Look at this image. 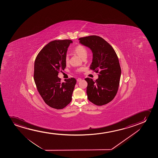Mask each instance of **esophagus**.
I'll return each mask as SVG.
<instances>
[{"label":"esophagus","instance_id":"esophagus-1","mask_svg":"<svg viewBox=\"0 0 158 158\" xmlns=\"http://www.w3.org/2000/svg\"><path fill=\"white\" fill-rule=\"evenodd\" d=\"M77 81L78 82H80V81H81V78H78V79H77Z\"/></svg>","mask_w":158,"mask_h":158}]
</instances>
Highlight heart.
Listing matches in <instances>:
<instances>
[{"mask_svg": "<svg viewBox=\"0 0 158 158\" xmlns=\"http://www.w3.org/2000/svg\"><path fill=\"white\" fill-rule=\"evenodd\" d=\"M73 51L76 54H77L82 59L85 58H86L87 52H88L86 48L81 45H78L75 47L74 48ZM65 63L66 64H68L69 63V57L67 55L65 57ZM83 70H84L83 68H79V69H76V71L77 72H80L82 71Z\"/></svg>", "mask_w": 158, "mask_h": 158, "instance_id": "1", "label": "heart"}]
</instances>
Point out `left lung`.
Instances as JSON below:
<instances>
[{"label":"left lung","mask_w":158,"mask_h":158,"mask_svg":"<svg viewBox=\"0 0 158 158\" xmlns=\"http://www.w3.org/2000/svg\"><path fill=\"white\" fill-rule=\"evenodd\" d=\"M79 43L89 48L93 53L90 69L99 73L94 80L85 78L87 82L86 93L88 99L98 106L111 102L119 88L121 70L119 59L114 50L102 37L90 35L79 39Z\"/></svg>","instance_id":"left-lung-1"}]
</instances>
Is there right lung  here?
Instances as JSON below:
<instances>
[{"label": "right lung", "instance_id": "add662e5", "mask_svg": "<svg viewBox=\"0 0 158 158\" xmlns=\"http://www.w3.org/2000/svg\"><path fill=\"white\" fill-rule=\"evenodd\" d=\"M71 40H53L39 52L34 66V80L37 90L48 105L63 109L70 103L77 81L75 78L61 82L59 71L66 67L65 57Z\"/></svg>", "mask_w": 158, "mask_h": 158}]
</instances>
